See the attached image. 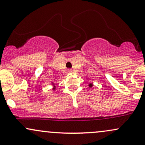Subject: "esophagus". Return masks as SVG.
Returning a JSON list of instances; mask_svg holds the SVG:
<instances>
[{
    "instance_id": "34e87169",
    "label": "esophagus",
    "mask_w": 145,
    "mask_h": 145,
    "mask_svg": "<svg viewBox=\"0 0 145 145\" xmlns=\"http://www.w3.org/2000/svg\"><path fill=\"white\" fill-rule=\"evenodd\" d=\"M71 71H71V69H69V73H71Z\"/></svg>"
}]
</instances>
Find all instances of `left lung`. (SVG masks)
I'll return each instance as SVG.
<instances>
[{"label":"left lung","mask_w":145,"mask_h":145,"mask_svg":"<svg viewBox=\"0 0 145 145\" xmlns=\"http://www.w3.org/2000/svg\"><path fill=\"white\" fill-rule=\"evenodd\" d=\"M93 86V83H89V88H91Z\"/></svg>","instance_id":"obj_1"}]
</instances>
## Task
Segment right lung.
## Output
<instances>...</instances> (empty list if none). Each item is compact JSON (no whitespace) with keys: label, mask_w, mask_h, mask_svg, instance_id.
I'll use <instances>...</instances> for the list:
<instances>
[{"label":"right lung","mask_w":145,"mask_h":145,"mask_svg":"<svg viewBox=\"0 0 145 145\" xmlns=\"http://www.w3.org/2000/svg\"><path fill=\"white\" fill-rule=\"evenodd\" d=\"M52 84L53 86H54V87L52 88V89H53V91H55L56 90V86H54V82H52Z\"/></svg>","instance_id":"add662e5"}]
</instances>
